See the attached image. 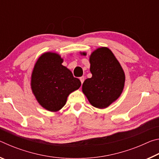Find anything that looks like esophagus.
I'll return each mask as SVG.
<instances>
[{
    "label": "esophagus",
    "mask_w": 159,
    "mask_h": 159,
    "mask_svg": "<svg viewBox=\"0 0 159 159\" xmlns=\"http://www.w3.org/2000/svg\"><path fill=\"white\" fill-rule=\"evenodd\" d=\"M84 76H82V77H80V82H81V84H83V81H84Z\"/></svg>",
    "instance_id": "obj_1"
}]
</instances>
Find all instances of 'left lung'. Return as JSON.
Segmentation results:
<instances>
[{"instance_id": "left-lung-1", "label": "left lung", "mask_w": 159, "mask_h": 159, "mask_svg": "<svg viewBox=\"0 0 159 159\" xmlns=\"http://www.w3.org/2000/svg\"><path fill=\"white\" fill-rule=\"evenodd\" d=\"M86 55V52H80ZM92 74L83 83L82 91L93 107L105 109L121 95L125 85V73L119 61L107 47L99 48L90 55Z\"/></svg>"}]
</instances>
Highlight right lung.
Masks as SVG:
<instances>
[{
    "label": "right lung",
    "instance_id": "obj_1",
    "mask_svg": "<svg viewBox=\"0 0 159 159\" xmlns=\"http://www.w3.org/2000/svg\"><path fill=\"white\" fill-rule=\"evenodd\" d=\"M62 62L59 54L45 52L38 59L31 74L32 93L40 105L50 111H60L69 94L81 85Z\"/></svg>",
    "mask_w": 159,
    "mask_h": 159
}]
</instances>
